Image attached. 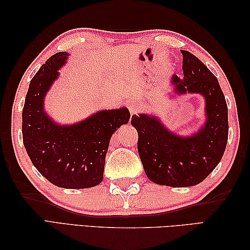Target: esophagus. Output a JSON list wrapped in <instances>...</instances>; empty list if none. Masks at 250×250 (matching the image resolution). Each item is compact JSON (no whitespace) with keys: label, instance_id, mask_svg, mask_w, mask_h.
Instances as JSON below:
<instances>
[{"label":"esophagus","instance_id":"esophagus-1","mask_svg":"<svg viewBox=\"0 0 250 250\" xmlns=\"http://www.w3.org/2000/svg\"><path fill=\"white\" fill-rule=\"evenodd\" d=\"M140 102L139 101H131V102L129 103V109L131 110V114H135L137 110H139L140 108Z\"/></svg>","mask_w":250,"mask_h":250}]
</instances>
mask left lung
Returning a JSON list of instances; mask_svg holds the SVG:
<instances>
[{"label":"left lung","mask_w":250,"mask_h":250,"mask_svg":"<svg viewBox=\"0 0 250 250\" xmlns=\"http://www.w3.org/2000/svg\"><path fill=\"white\" fill-rule=\"evenodd\" d=\"M184 79L174 75L178 93H201L205 99L206 122L198 133L180 137L167 131L156 117L132 116L139 133L137 150L147 177L158 185L190 187L198 185L218 166L226 150L229 124L228 106L218 79L187 50H182Z\"/></svg>","instance_id":"1"}]
</instances>
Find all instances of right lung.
<instances>
[{
	"mask_svg": "<svg viewBox=\"0 0 250 250\" xmlns=\"http://www.w3.org/2000/svg\"><path fill=\"white\" fill-rule=\"evenodd\" d=\"M64 51L51 56L31 79L22 109V140L33 166L58 187L90 188L103 179L110 136L130 120L129 109L102 110L70 126L56 125L44 98L64 64Z\"/></svg>",
	"mask_w": 250,
	"mask_h": 250,
	"instance_id": "1",
	"label": "right lung"
}]
</instances>
